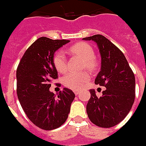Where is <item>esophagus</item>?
<instances>
[{
    "label": "esophagus",
    "mask_w": 146,
    "mask_h": 146,
    "mask_svg": "<svg viewBox=\"0 0 146 146\" xmlns=\"http://www.w3.org/2000/svg\"><path fill=\"white\" fill-rule=\"evenodd\" d=\"M74 93H75V94H76V96L80 94V92H78V91H74Z\"/></svg>",
    "instance_id": "obj_1"
}]
</instances>
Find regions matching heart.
<instances>
[{
    "mask_svg": "<svg viewBox=\"0 0 146 146\" xmlns=\"http://www.w3.org/2000/svg\"><path fill=\"white\" fill-rule=\"evenodd\" d=\"M67 53L73 56L79 57L84 61L82 69H87L89 71H94L98 67V62L94 58L93 47L85 42H79L67 48ZM53 63L56 70L63 74L67 70V65L65 55L62 52H57L53 55ZM88 80L87 72L81 73H68L63 78V84L66 88L73 90H80L84 83Z\"/></svg>",
    "mask_w": 146,
    "mask_h": 146,
    "instance_id": "heart-1",
    "label": "heart"
}]
</instances>
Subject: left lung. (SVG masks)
<instances>
[{"instance_id": "obj_1", "label": "left lung", "mask_w": 146, "mask_h": 146, "mask_svg": "<svg viewBox=\"0 0 146 146\" xmlns=\"http://www.w3.org/2000/svg\"><path fill=\"white\" fill-rule=\"evenodd\" d=\"M98 44L101 58V70L95 84L106 89L98 98L94 89L86 106L90 121L101 127H111L126 117L135 100V76L125 56L119 48L102 35L84 38Z\"/></svg>"}]
</instances>
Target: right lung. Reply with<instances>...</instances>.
<instances>
[{
	"label": "right lung",
	"mask_w": 146,
	"mask_h": 146,
	"mask_svg": "<svg viewBox=\"0 0 146 146\" xmlns=\"http://www.w3.org/2000/svg\"><path fill=\"white\" fill-rule=\"evenodd\" d=\"M70 40L37 39L26 50L16 71L17 95L27 118L44 130L56 129L70 113L75 93L64 88L58 97L49 91L58 71L53 63L55 51Z\"/></svg>",
	"instance_id": "right-lung-1"
}]
</instances>
